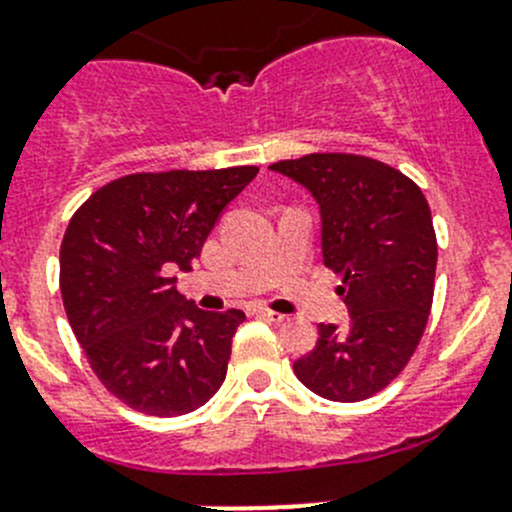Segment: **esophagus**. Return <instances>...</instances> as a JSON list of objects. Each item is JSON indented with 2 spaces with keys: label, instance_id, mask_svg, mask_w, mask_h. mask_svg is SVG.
Returning <instances> with one entry per match:
<instances>
[{
  "label": "esophagus",
  "instance_id": "34e87169",
  "mask_svg": "<svg viewBox=\"0 0 512 512\" xmlns=\"http://www.w3.org/2000/svg\"><path fill=\"white\" fill-rule=\"evenodd\" d=\"M247 315L262 317V320H270V322H282V320H285V315H280V312L267 310V307H262V305H252L250 310H247Z\"/></svg>",
  "mask_w": 512,
  "mask_h": 512
}]
</instances>
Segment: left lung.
Segmentation results:
<instances>
[{"label":"left lung","instance_id":"1","mask_svg":"<svg viewBox=\"0 0 512 512\" xmlns=\"http://www.w3.org/2000/svg\"><path fill=\"white\" fill-rule=\"evenodd\" d=\"M270 167L320 205L322 257L352 315L347 330L320 325L292 370L320 398L360 403L405 370L428 325L438 265L430 205L410 177L365 155L315 152Z\"/></svg>","mask_w":512,"mask_h":512}]
</instances>
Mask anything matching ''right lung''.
<instances>
[{
  "instance_id": "add662e5",
  "label": "right lung",
  "mask_w": 512,
  "mask_h": 512,
  "mask_svg": "<svg viewBox=\"0 0 512 512\" xmlns=\"http://www.w3.org/2000/svg\"><path fill=\"white\" fill-rule=\"evenodd\" d=\"M257 167L135 172L82 202L59 247V290L74 337L127 408L177 418L227 375L242 310L205 312L177 292L220 212Z\"/></svg>"
}]
</instances>
